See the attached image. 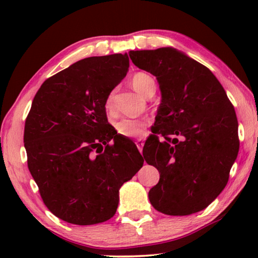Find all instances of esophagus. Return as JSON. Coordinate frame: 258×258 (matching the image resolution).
<instances>
[{"label":"esophagus","instance_id":"34e87169","mask_svg":"<svg viewBox=\"0 0 258 258\" xmlns=\"http://www.w3.org/2000/svg\"><path fill=\"white\" fill-rule=\"evenodd\" d=\"M137 147H138V149H139V151L140 152H142V149H143V146H145V141H143L142 139H139L137 142Z\"/></svg>","mask_w":258,"mask_h":258}]
</instances>
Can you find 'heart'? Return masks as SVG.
Instances as JSON below:
<instances>
[{"instance_id": "heart-1", "label": "heart", "mask_w": 258, "mask_h": 258, "mask_svg": "<svg viewBox=\"0 0 258 258\" xmlns=\"http://www.w3.org/2000/svg\"><path fill=\"white\" fill-rule=\"evenodd\" d=\"M131 84H132L133 89L137 91L138 93L146 95L149 92L151 87L156 86L155 80L150 75L146 73H137L131 80ZM112 99L113 94L110 93L108 95L106 100V109L109 110L112 107ZM146 123L141 120H134V119H121L120 121L116 124V130L120 135L127 138H138L141 137L145 131Z\"/></svg>"}]
</instances>
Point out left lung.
I'll return each instance as SVG.
<instances>
[{
    "label": "left lung",
    "instance_id": "1",
    "mask_svg": "<svg viewBox=\"0 0 258 258\" xmlns=\"http://www.w3.org/2000/svg\"><path fill=\"white\" fill-rule=\"evenodd\" d=\"M156 76L161 100L143 157L160 174L149 200L166 215L197 213L224 189L239 151L238 120L223 86L204 64L174 47L128 52Z\"/></svg>",
    "mask_w": 258,
    "mask_h": 258
}]
</instances>
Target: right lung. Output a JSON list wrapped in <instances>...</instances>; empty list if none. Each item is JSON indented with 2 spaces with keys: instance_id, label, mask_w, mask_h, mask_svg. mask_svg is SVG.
Wrapping results in <instances>:
<instances>
[{
  "instance_id": "add662e5",
  "label": "right lung",
  "mask_w": 258,
  "mask_h": 258,
  "mask_svg": "<svg viewBox=\"0 0 258 258\" xmlns=\"http://www.w3.org/2000/svg\"><path fill=\"white\" fill-rule=\"evenodd\" d=\"M128 67L127 53L82 59L47 78L33 100L24 133L28 168L45 206L68 223L111 218L120 186L145 161L108 124L104 107Z\"/></svg>"
}]
</instances>
